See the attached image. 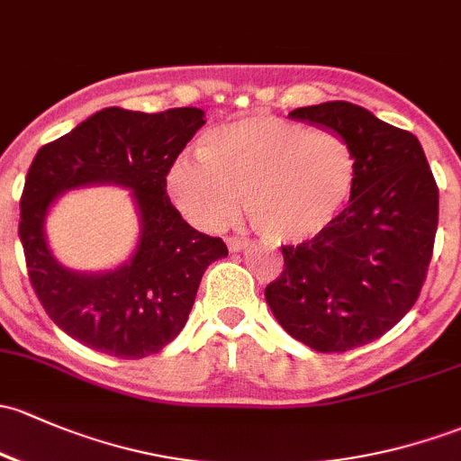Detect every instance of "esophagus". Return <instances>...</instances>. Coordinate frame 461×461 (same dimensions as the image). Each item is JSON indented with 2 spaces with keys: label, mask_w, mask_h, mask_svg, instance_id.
Segmentation results:
<instances>
[{
  "label": "esophagus",
  "mask_w": 461,
  "mask_h": 461,
  "mask_svg": "<svg viewBox=\"0 0 461 461\" xmlns=\"http://www.w3.org/2000/svg\"><path fill=\"white\" fill-rule=\"evenodd\" d=\"M227 247H230V251L245 249L247 239H240V236H227Z\"/></svg>",
  "instance_id": "obj_1"
}]
</instances>
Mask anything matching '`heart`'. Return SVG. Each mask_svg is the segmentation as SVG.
Segmentation results:
<instances>
[{"label":"heart","mask_w":461,"mask_h":461,"mask_svg":"<svg viewBox=\"0 0 461 461\" xmlns=\"http://www.w3.org/2000/svg\"><path fill=\"white\" fill-rule=\"evenodd\" d=\"M356 154L342 134L274 114L207 130L198 158L167 169V194L187 221L216 230L239 210L269 243H304L336 222L356 187Z\"/></svg>","instance_id":"b5f03b06"}]
</instances>
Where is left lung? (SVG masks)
<instances>
[{
	"mask_svg": "<svg viewBox=\"0 0 461 461\" xmlns=\"http://www.w3.org/2000/svg\"><path fill=\"white\" fill-rule=\"evenodd\" d=\"M289 116L347 139L356 187L329 230L283 247L265 298L295 340L342 353L384 336L418 300L438 231V183L418 137L360 105L327 101Z\"/></svg>",
	"mask_w": 461,
	"mask_h": 461,
	"instance_id": "1",
	"label": "left lung"
}]
</instances>
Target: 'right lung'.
I'll use <instances>...</instances> for the list:
<instances>
[{
	"instance_id": "add662e5",
	"label": "right lung",
	"mask_w": 461,
	"mask_h": 461,
	"mask_svg": "<svg viewBox=\"0 0 461 461\" xmlns=\"http://www.w3.org/2000/svg\"><path fill=\"white\" fill-rule=\"evenodd\" d=\"M198 108L132 113L105 108L32 158L19 212L28 278L52 322L81 345L123 360L158 353L181 333L198 285L227 256L216 236L183 221L167 196V169L205 123ZM90 182L130 186L142 239L130 264L108 275H75L51 258L42 218L61 191Z\"/></svg>"
}]
</instances>
